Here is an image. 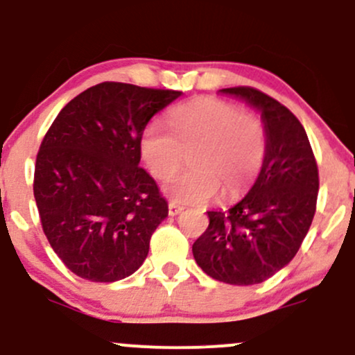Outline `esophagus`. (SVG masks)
<instances>
[{
	"instance_id": "obj_1",
	"label": "esophagus",
	"mask_w": 355,
	"mask_h": 355,
	"mask_svg": "<svg viewBox=\"0 0 355 355\" xmlns=\"http://www.w3.org/2000/svg\"><path fill=\"white\" fill-rule=\"evenodd\" d=\"M182 211H184V207L178 206V204H175V202H170V204H168V214H170V216H177V214H180Z\"/></svg>"
}]
</instances>
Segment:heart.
<instances>
[{
    "label": "heart",
    "mask_w": 355,
    "mask_h": 355,
    "mask_svg": "<svg viewBox=\"0 0 355 355\" xmlns=\"http://www.w3.org/2000/svg\"><path fill=\"white\" fill-rule=\"evenodd\" d=\"M173 134L162 122H149L139 137V153L149 173L168 178L190 153V170L163 185L171 200L202 204L216 197H236L248 187L266 158L262 122L225 100L202 96L168 114Z\"/></svg>",
    "instance_id": "1"
}]
</instances>
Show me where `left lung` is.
I'll list each match as a JSON object with an SVG mask.
<instances>
[{
	"label": "left lung",
	"instance_id": "obj_1",
	"mask_svg": "<svg viewBox=\"0 0 355 355\" xmlns=\"http://www.w3.org/2000/svg\"><path fill=\"white\" fill-rule=\"evenodd\" d=\"M221 92L260 110L266 158L240 202L226 211H207L209 226L192 253L216 281L260 284L286 267L303 243L316 211L318 165L304 128L287 107L252 87Z\"/></svg>",
	"mask_w": 355,
	"mask_h": 355
}]
</instances>
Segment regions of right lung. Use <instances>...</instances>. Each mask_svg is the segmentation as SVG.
<instances>
[{
    "instance_id": "1",
    "label": "right lung",
    "mask_w": 355,
    "mask_h": 355,
    "mask_svg": "<svg viewBox=\"0 0 355 355\" xmlns=\"http://www.w3.org/2000/svg\"><path fill=\"white\" fill-rule=\"evenodd\" d=\"M180 95L105 81L74 96L44 136L33 197L52 250L78 277L115 282L143 266L168 204L139 166V137Z\"/></svg>"
}]
</instances>
